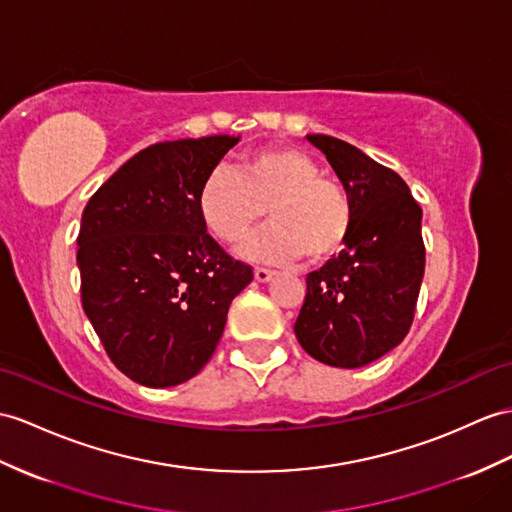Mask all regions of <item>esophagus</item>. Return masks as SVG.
I'll use <instances>...</instances> for the list:
<instances>
[{"label":"esophagus","mask_w":512,"mask_h":512,"mask_svg":"<svg viewBox=\"0 0 512 512\" xmlns=\"http://www.w3.org/2000/svg\"><path fill=\"white\" fill-rule=\"evenodd\" d=\"M273 273H276V271L265 269V267H256V271H254V278H256L258 282H269V280L273 278Z\"/></svg>","instance_id":"1"}]
</instances>
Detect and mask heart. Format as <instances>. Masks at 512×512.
Masks as SVG:
<instances>
[{
	"label": "heart",
	"instance_id": "obj_1",
	"mask_svg": "<svg viewBox=\"0 0 512 512\" xmlns=\"http://www.w3.org/2000/svg\"><path fill=\"white\" fill-rule=\"evenodd\" d=\"M197 208L208 232L221 243H239L263 213L271 226L243 247V254L267 263H289L306 256L323 263L350 239L352 195L321 176V167L297 149H263L247 156L239 169H215L199 186Z\"/></svg>",
	"mask_w": 512,
	"mask_h": 512
}]
</instances>
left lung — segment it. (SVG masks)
<instances>
[{"label": "left lung", "instance_id": "1", "mask_svg": "<svg viewBox=\"0 0 512 512\" xmlns=\"http://www.w3.org/2000/svg\"><path fill=\"white\" fill-rule=\"evenodd\" d=\"M306 139L350 191L354 223L343 252L308 273L293 330L319 363L365 367L400 345L413 323L426 267L421 208L393 169L358 147L326 134Z\"/></svg>", "mask_w": 512, "mask_h": 512}]
</instances>
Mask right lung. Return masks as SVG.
Wrapping results in <instances>:
<instances>
[{"label":"right lung","mask_w":512,"mask_h":512,"mask_svg":"<svg viewBox=\"0 0 512 512\" xmlns=\"http://www.w3.org/2000/svg\"><path fill=\"white\" fill-rule=\"evenodd\" d=\"M241 136L141 149L89 199L78 234L82 308L106 354L152 389L197 376L254 280L206 232L199 186Z\"/></svg>","instance_id":"1"}]
</instances>
